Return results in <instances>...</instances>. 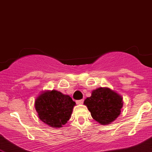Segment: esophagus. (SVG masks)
I'll list each match as a JSON object with an SVG mask.
<instances>
[{"instance_id":"esophagus-1","label":"esophagus","mask_w":152,"mask_h":152,"mask_svg":"<svg viewBox=\"0 0 152 152\" xmlns=\"http://www.w3.org/2000/svg\"><path fill=\"white\" fill-rule=\"evenodd\" d=\"M83 103V99H81V100L76 101V104H82Z\"/></svg>"}]
</instances>
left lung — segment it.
I'll return each instance as SVG.
<instances>
[{
    "mask_svg": "<svg viewBox=\"0 0 152 152\" xmlns=\"http://www.w3.org/2000/svg\"><path fill=\"white\" fill-rule=\"evenodd\" d=\"M121 95L109 88H98L85 99L92 118L102 125L109 124L121 114L123 101Z\"/></svg>",
    "mask_w": 152,
    "mask_h": 152,
    "instance_id": "8db88e82",
    "label": "left lung"
}]
</instances>
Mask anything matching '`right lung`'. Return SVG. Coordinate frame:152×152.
Masks as SVG:
<instances>
[{
	"mask_svg": "<svg viewBox=\"0 0 152 152\" xmlns=\"http://www.w3.org/2000/svg\"><path fill=\"white\" fill-rule=\"evenodd\" d=\"M76 103L69 95L56 90L45 91L35 100L38 117L53 128H61L70 119Z\"/></svg>",
	"mask_w": 152,
	"mask_h": 152,
	"instance_id": "obj_1",
	"label": "right lung"
}]
</instances>
